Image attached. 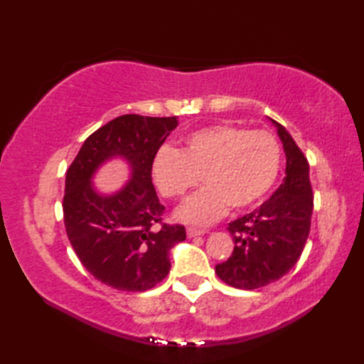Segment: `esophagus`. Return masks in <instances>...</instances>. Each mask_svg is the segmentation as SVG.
I'll return each mask as SVG.
<instances>
[{
  "instance_id": "obj_1",
  "label": "esophagus",
  "mask_w": 364,
  "mask_h": 364,
  "mask_svg": "<svg viewBox=\"0 0 364 364\" xmlns=\"http://www.w3.org/2000/svg\"><path fill=\"white\" fill-rule=\"evenodd\" d=\"M205 233L203 230H197V228H192V227H189L188 230H186V235H188V237H194V236H202Z\"/></svg>"
}]
</instances>
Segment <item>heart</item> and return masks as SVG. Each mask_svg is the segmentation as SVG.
<instances>
[{"instance_id":"heart-1","label":"heart","mask_w":364,"mask_h":364,"mask_svg":"<svg viewBox=\"0 0 364 364\" xmlns=\"http://www.w3.org/2000/svg\"><path fill=\"white\" fill-rule=\"evenodd\" d=\"M282 149L262 129L218 123L192 131L181 150L161 146L151 159V180L164 197H183L202 178L206 188L191 196L175 215L192 225H210L227 211L244 210L272 189Z\"/></svg>"}]
</instances>
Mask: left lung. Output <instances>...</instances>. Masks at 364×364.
I'll return each instance as SVG.
<instances>
[{"label":"left lung","instance_id":"obj_1","mask_svg":"<svg viewBox=\"0 0 364 364\" xmlns=\"http://www.w3.org/2000/svg\"><path fill=\"white\" fill-rule=\"evenodd\" d=\"M277 128L286 154L283 183L269 200L228 223L235 249L215 266L220 280L237 289H257L280 280L296 266L310 233L313 191L310 166L284 127Z\"/></svg>","mask_w":364,"mask_h":364}]
</instances>
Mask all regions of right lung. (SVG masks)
<instances>
[{
    "instance_id": "1",
    "label": "right lung",
    "mask_w": 364,
    "mask_h": 364,
    "mask_svg": "<svg viewBox=\"0 0 364 364\" xmlns=\"http://www.w3.org/2000/svg\"><path fill=\"white\" fill-rule=\"evenodd\" d=\"M176 127V117L120 115L84 141L67 170V236L82 266L114 289H151L168 274L170 249L186 239L183 225L154 227L164 206L151 183V159ZM112 159L127 162L130 178L106 195L96 189L93 178Z\"/></svg>"
}]
</instances>
